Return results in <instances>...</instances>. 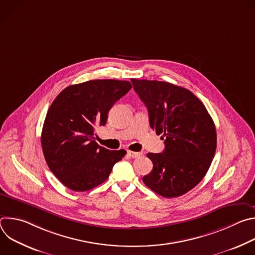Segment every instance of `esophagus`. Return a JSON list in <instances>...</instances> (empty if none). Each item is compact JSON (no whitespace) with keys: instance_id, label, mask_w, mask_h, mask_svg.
I'll use <instances>...</instances> for the list:
<instances>
[{"instance_id":"34e87169","label":"esophagus","mask_w":255,"mask_h":255,"mask_svg":"<svg viewBox=\"0 0 255 255\" xmlns=\"http://www.w3.org/2000/svg\"><path fill=\"white\" fill-rule=\"evenodd\" d=\"M127 154H128L130 157H132V158H137V157H139V156L142 155L141 152H135V151H131V150H127Z\"/></svg>"}]
</instances>
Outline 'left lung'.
<instances>
[{"label": "left lung", "instance_id": "8db88e82", "mask_svg": "<svg viewBox=\"0 0 255 255\" xmlns=\"http://www.w3.org/2000/svg\"><path fill=\"white\" fill-rule=\"evenodd\" d=\"M147 107L149 124L162 135L161 153H147L152 171L143 183L164 198H175L195 188L206 175L217 146L213 119L189 90L166 82L131 80Z\"/></svg>", "mask_w": 255, "mask_h": 255}]
</instances>
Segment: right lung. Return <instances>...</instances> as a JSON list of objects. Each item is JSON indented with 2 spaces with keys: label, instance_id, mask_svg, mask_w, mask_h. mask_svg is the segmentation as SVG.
Masks as SVG:
<instances>
[{
  "label": "right lung",
  "instance_id": "add662e5",
  "mask_svg": "<svg viewBox=\"0 0 255 255\" xmlns=\"http://www.w3.org/2000/svg\"><path fill=\"white\" fill-rule=\"evenodd\" d=\"M128 81L94 80L65 88L49 107L41 133L46 163L66 188L86 192L103 184L124 149L109 150L95 140V129L126 95Z\"/></svg>",
  "mask_w": 255,
  "mask_h": 255
}]
</instances>
